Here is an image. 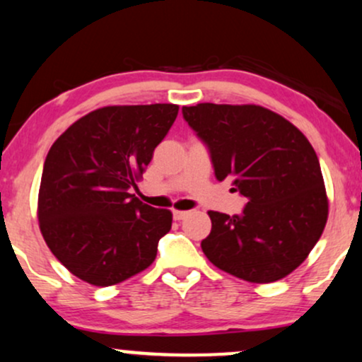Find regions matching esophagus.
Segmentation results:
<instances>
[{"label":"esophagus","instance_id":"34e87169","mask_svg":"<svg viewBox=\"0 0 362 362\" xmlns=\"http://www.w3.org/2000/svg\"><path fill=\"white\" fill-rule=\"evenodd\" d=\"M190 212L189 211H173V219L175 221H182L185 217H189Z\"/></svg>","mask_w":362,"mask_h":362}]
</instances>
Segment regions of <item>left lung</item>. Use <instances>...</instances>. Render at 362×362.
Segmentation results:
<instances>
[{"instance_id": "left-lung-1", "label": "left lung", "mask_w": 362, "mask_h": 362, "mask_svg": "<svg viewBox=\"0 0 362 362\" xmlns=\"http://www.w3.org/2000/svg\"><path fill=\"white\" fill-rule=\"evenodd\" d=\"M219 182L247 202L241 214L211 211L200 243L212 264L252 283L276 281L303 263L327 223L319 158L290 121L261 106L204 103L182 107Z\"/></svg>"}]
</instances>
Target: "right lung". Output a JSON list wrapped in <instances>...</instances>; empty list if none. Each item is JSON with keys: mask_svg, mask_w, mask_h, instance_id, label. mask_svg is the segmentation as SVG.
I'll return each mask as SVG.
<instances>
[{"mask_svg": "<svg viewBox=\"0 0 362 362\" xmlns=\"http://www.w3.org/2000/svg\"><path fill=\"white\" fill-rule=\"evenodd\" d=\"M178 115L175 104L107 106L76 121L43 163L38 221L47 246L95 286L150 267L172 212L129 194Z\"/></svg>", "mask_w": 362, "mask_h": 362, "instance_id": "add662e5", "label": "right lung"}]
</instances>
